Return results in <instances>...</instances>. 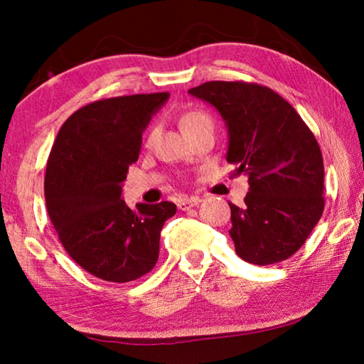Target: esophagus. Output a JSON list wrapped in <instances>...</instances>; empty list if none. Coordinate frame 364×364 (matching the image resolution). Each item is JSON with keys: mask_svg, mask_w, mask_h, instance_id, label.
Masks as SVG:
<instances>
[{"mask_svg": "<svg viewBox=\"0 0 364 364\" xmlns=\"http://www.w3.org/2000/svg\"><path fill=\"white\" fill-rule=\"evenodd\" d=\"M200 202H202V199H200V197H197V196L184 197V199L178 200V208H180V210H189V208L199 205Z\"/></svg>", "mask_w": 364, "mask_h": 364, "instance_id": "34e87169", "label": "esophagus"}]
</instances>
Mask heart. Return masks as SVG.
<instances>
[{
	"instance_id": "1",
	"label": "heart",
	"mask_w": 364,
	"mask_h": 364,
	"mask_svg": "<svg viewBox=\"0 0 364 364\" xmlns=\"http://www.w3.org/2000/svg\"><path fill=\"white\" fill-rule=\"evenodd\" d=\"M180 125L183 128L184 134L196 130L197 127L200 125H212V120L210 117H208L205 112H202V110H188V112H184L180 119ZM154 136V128L147 134V143H151V139Z\"/></svg>"
}]
</instances>
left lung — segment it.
<instances>
[{
	"label": "left lung",
	"instance_id": "left-lung-1",
	"mask_svg": "<svg viewBox=\"0 0 364 364\" xmlns=\"http://www.w3.org/2000/svg\"><path fill=\"white\" fill-rule=\"evenodd\" d=\"M218 110L228 130L226 160L249 178L245 204H230L236 254L254 264L294 255L324 210V165L310 128L267 86L207 82L188 91Z\"/></svg>",
	"mask_w": 364,
	"mask_h": 364
}]
</instances>
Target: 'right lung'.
<instances>
[{"instance_id":"obj_1","label":"right lung","mask_w":364,"mask_h":364,"mask_svg":"<svg viewBox=\"0 0 364 364\" xmlns=\"http://www.w3.org/2000/svg\"><path fill=\"white\" fill-rule=\"evenodd\" d=\"M168 93L119 96L91 102L64 122L49 154L45 199L51 223L73 260L96 278L130 282L157 263L160 231L173 202L122 199L128 167L143 132Z\"/></svg>"}]
</instances>
